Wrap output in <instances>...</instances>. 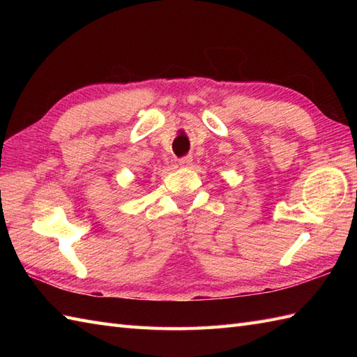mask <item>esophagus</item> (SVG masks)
Instances as JSON below:
<instances>
[{
    "label": "esophagus",
    "mask_w": 357,
    "mask_h": 357,
    "mask_svg": "<svg viewBox=\"0 0 357 357\" xmlns=\"http://www.w3.org/2000/svg\"><path fill=\"white\" fill-rule=\"evenodd\" d=\"M192 162H193V158L192 156H185L183 159H179V165L184 167V169H188V167L192 165Z\"/></svg>",
    "instance_id": "esophagus-1"
}]
</instances>
